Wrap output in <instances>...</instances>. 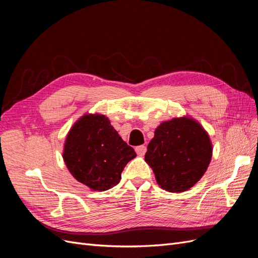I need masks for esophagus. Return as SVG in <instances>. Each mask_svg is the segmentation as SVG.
Returning <instances> with one entry per match:
<instances>
[{"label":"esophagus","instance_id":"esophagus-1","mask_svg":"<svg viewBox=\"0 0 258 258\" xmlns=\"http://www.w3.org/2000/svg\"><path fill=\"white\" fill-rule=\"evenodd\" d=\"M136 152L139 156H144L146 153V146L145 145H140L136 147Z\"/></svg>","mask_w":258,"mask_h":258}]
</instances>
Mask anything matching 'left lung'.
I'll list each match as a JSON object with an SVG mask.
<instances>
[{
  "label": "left lung",
  "mask_w": 258,
  "mask_h": 258,
  "mask_svg": "<svg viewBox=\"0 0 258 258\" xmlns=\"http://www.w3.org/2000/svg\"><path fill=\"white\" fill-rule=\"evenodd\" d=\"M212 150L208 132L198 121L187 116L174 117L156 128L145 161L162 189L182 192L206 173Z\"/></svg>",
  "instance_id": "left-lung-1"
}]
</instances>
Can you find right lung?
Instances as JSON below:
<instances>
[{"instance_id": "right-lung-1", "label": "right lung", "mask_w": 258, "mask_h": 258, "mask_svg": "<svg viewBox=\"0 0 258 258\" xmlns=\"http://www.w3.org/2000/svg\"><path fill=\"white\" fill-rule=\"evenodd\" d=\"M136 156L106 116L85 114L69 131L62 157L77 181L104 191L119 183L124 166Z\"/></svg>"}]
</instances>
